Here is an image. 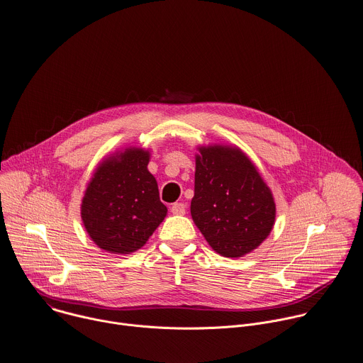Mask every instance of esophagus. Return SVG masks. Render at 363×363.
I'll return each instance as SVG.
<instances>
[{
    "label": "esophagus",
    "instance_id": "obj_1",
    "mask_svg": "<svg viewBox=\"0 0 363 363\" xmlns=\"http://www.w3.org/2000/svg\"><path fill=\"white\" fill-rule=\"evenodd\" d=\"M186 211V206L182 203V202H175L172 206H171V212L174 215H184Z\"/></svg>",
    "mask_w": 363,
    "mask_h": 363
}]
</instances>
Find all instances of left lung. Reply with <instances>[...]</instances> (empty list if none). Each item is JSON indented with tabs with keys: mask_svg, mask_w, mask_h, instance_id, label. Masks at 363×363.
<instances>
[{
	"mask_svg": "<svg viewBox=\"0 0 363 363\" xmlns=\"http://www.w3.org/2000/svg\"><path fill=\"white\" fill-rule=\"evenodd\" d=\"M191 215L215 252L239 258L258 248L272 230L275 202L242 151L202 147L196 155Z\"/></svg>",
	"mask_w": 363,
	"mask_h": 363,
	"instance_id": "obj_1",
	"label": "left lung"
}]
</instances>
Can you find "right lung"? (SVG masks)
Masks as SVG:
<instances>
[{"instance_id": "obj_1", "label": "right lung", "mask_w": 363, "mask_h": 363, "mask_svg": "<svg viewBox=\"0 0 363 363\" xmlns=\"http://www.w3.org/2000/svg\"><path fill=\"white\" fill-rule=\"evenodd\" d=\"M148 151L125 150L104 161L85 191L81 218L94 242L111 254L145 245L167 215L158 184L148 171Z\"/></svg>"}]
</instances>
